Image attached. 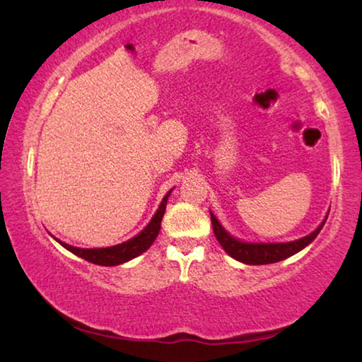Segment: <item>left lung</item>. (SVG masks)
Instances as JSON below:
<instances>
[{"instance_id": "obj_1", "label": "left lung", "mask_w": 362, "mask_h": 362, "mask_svg": "<svg viewBox=\"0 0 362 362\" xmlns=\"http://www.w3.org/2000/svg\"><path fill=\"white\" fill-rule=\"evenodd\" d=\"M327 218H324V222L317 226V228L311 233V235L302 238V240L292 241V243H278V244H252V243H243L236 238L230 236L226 233L222 225L218 223L216 216L211 212V222H212V230L214 235H216L217 241L220 246L225 249V252L231 255L233 259L240 260L243 263H247V265H267V263H276L287 259L293 254H297L298 250L308 246V244L315 240L317 233L326 223Z\"/></svg>"}]
</instances>
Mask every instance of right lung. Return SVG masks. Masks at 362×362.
<instances>
[{
  "mask_svg": "<svg viewBox=\"0 0 362 362\" xmlns=\"http://www.w3.org/2000/svg\"><path fill=\"white\" fill-rule=\"evenodd\" d=\"M169 194L170 192L164 196L161 201V206H159V209L156 211L155 217L151 218V222L145 226V230L140 231L137 236L132 238V240L118 244V246L103 247V249H79V247L70 246V244L60 243L59 240L57 241L62 244L65 249H69L70 252L81 257V259L88 260L90 263H94V265H102V267L119 265V263H124L127 260L134 259V257L144 254L145 250L155 243L158 233L161 230V220L164 216V211H166Z\"/></svg>",
  "mask_w": 362,
  "mask_h": 362,
  "instance_id": "right-lung-1",
  "label": "right lung"
}]
</instances>
